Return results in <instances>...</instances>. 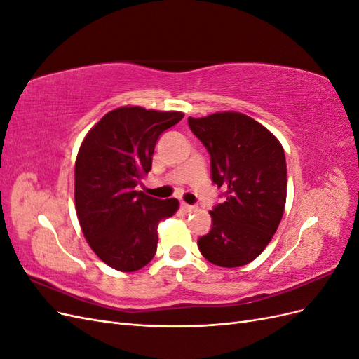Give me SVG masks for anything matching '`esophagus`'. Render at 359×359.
Returning a JSON list of instances; mask_svg holds the SVG:
<instances>
[{"instance_id":"34e87169","label":"esophagus","mask_w":359,"mask_h":359,"mask_svg":"<svg viewBox=\"0 0 359 359\" xmlns=\"http://www.w3.org/2000/svg\"><path fill=\"white\" fill-rule=\"evenodd\" d=\"M181 210L184 211V212H193V211H196L198 208L194 205H189V203H186V202H182L181 203Z\"/></svg>"}]
</instances>
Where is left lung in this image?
I'll return each instance as SVG.
<instances>
[{
  "label": "left lung",
  "instance_id": "8db88e82",
  "mask_svg": "<svg viewBox=\"0 0 359 359\" xmlns=\"http://www.w3.org/2000/svg\"><path fill=\"white\" fill-rule=\"evenodd\" d=\"M189 127L211 157V180L223 203L211 214V231L198 247L211 264L243 266L271 241L283 217L287 169L283 147L262 124L244 114L189 118Z\"/></svg>",
  "mask_w": 359,
  "mask_h": 359
}]
</instances>
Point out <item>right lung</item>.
<instances>
[{"label": "right lung", "mask_w": 359, "mask_h": 359, "mask_svg": "<svg viewBox=\"0 0 359 359\" xmlns=\"http://www.w3.org/2000/svg\"><path fill=\"white\" fill-rule=\"evenodd\" d=\"M181 112L118 107L85 136L74 165V203L94 253L114 269L132 273L154 257L160 220L178 210L177 199L151 198L137 186L153 165L154 148Z\"/></svg>", "instance_id": "1"}]
</instances>
